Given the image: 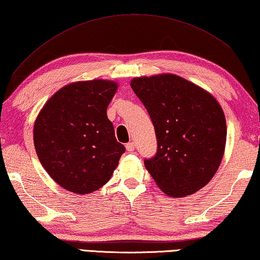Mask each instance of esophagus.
<instances>
[{
	"mask_svg": "<svg viewBox=\"0 0 260 260\" xmlns=\"http://www.w3.org/2000/svg\"><path fill=\"white\" fill-rule=\"evenodd\" d=\"M125 147H126V151H129V152H133V151L135 150V143H133V142L127 143Z\"/></svg>",
	"mask_w": 260,
	"mask_h": 260,
	"instance_id": "esophagus-1",
	"label": "esophagus"
}]
</instances>
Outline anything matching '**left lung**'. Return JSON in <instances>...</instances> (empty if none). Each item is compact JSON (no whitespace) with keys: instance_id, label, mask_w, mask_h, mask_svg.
<instances>
[{"instance_id":"8db88e82","label":"left lung","mask_w":260,"mask_h":260,"mask_svg":"<svg viewBox=\"0 0 260 260\" xmlns=\"http://www.w3.org/2000/svg\"><path fill=\"white\" fill-rule=\"evenodd\" d=\"M130 86L155 130L157 153L144 160L151 177L172 198L201 189L224 153L226 125L221 106L208 91L174 74L135 78Z\"/></svg>"}]
</instances>
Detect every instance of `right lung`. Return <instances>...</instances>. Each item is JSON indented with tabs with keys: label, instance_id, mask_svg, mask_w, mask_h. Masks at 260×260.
Instances as JSON below:
<instances>
[{
	"label": "right lung",
	"instance_id": "obj_1",
	"mask_svg": "<svg viewBox=\"0 0 260 260\" xmlns=\"http://www.w3.org/2000/svg\"><path fill=\"white\" fill-rule=\"evenodd\" d=\"M117 90L109 80L70 83L43 107L34 126L39 161L66 190L88 194L109 181L125 152L107 108Z\"/></svg>",
	"mask_w": 260,
	"mask_h": 260
}]
</instances>
